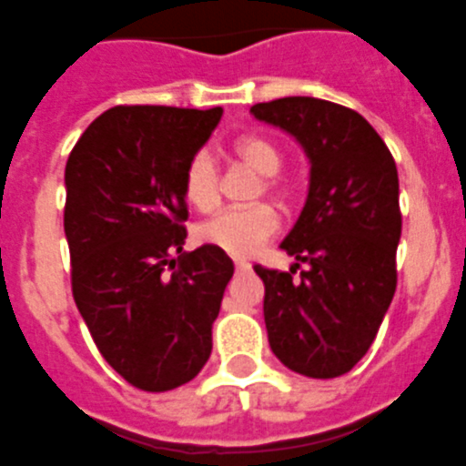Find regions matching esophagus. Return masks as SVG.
Segmentation results:
<instances>
[{
	"mask_svg": "<svg viewBox=\"0 0 466 466\" xmlns=\"http://www.w3.org/2000/svg\"><path fill=\"white\" fill-rule=\"evenodd\" d=\"M234 271L248 273V271H251V264H248V261H234Z\"/></svg>",
	"mask_w": 466,
	"mask_h": 466,
	"instance_id": "esophagus-1",
	"label": "esophagus"
}]
</instances>
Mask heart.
I'll list each match as a JSON object with an SVG mask.
<instances>
[{
	"label": "heart",
	"instance_id": "obj_1",
	"mask_svg": "<svg viewBox=\"0 0 466 466\" xmlns=\"http://www.w3.org/2000/svg\"><path fill=\"white\" fill-rule=\"evenodd\" d=\"M232 154L244 166L257 170L258 176H264L261 186H264L266 193H273L280 200H290L289 183L279 176L286 161H289V156H286L279 141L261 137V134H248V137H241L234 141ZM183 198L198 212H209V209L218 208L219 170L215 158L208 151H198L187 161L186 170H183ZM279 212L271 205L258 202V205H251V208L225 209L215 218L205 219L195 229V237L205 247L219 248L229 257L244 258L264 247L266 241L279 232Z\"/></svg>",
	"mask_w": 466,
	"mask_h": 466
}]
</instances>
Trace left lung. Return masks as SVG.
I'll return each instance as SVG.
<instances>
[{
  "mask_svg": "<svg viewBox=\"0 0 466 466\" xmlns=\"http://www.w3.org/2000/svg\"><path fill=\"white\" fill-rule=\"evenodd\" d=\"M251 115L293 134L310 158L308 200L280 244L298 264L254 266L268 344L290 371L335 379L367 354L396 293V161L360 112L328 99H271Z\"/></svg>",
  "mask_w": 466,
  "mask_h": 466,
  "instance_id": "1",
  "label": "left lung"
}]
</instances>
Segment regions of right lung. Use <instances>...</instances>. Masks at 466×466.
Masks as SVG:
<instances>
[{
	"label": "right lung",
	"instance_id": "obj_1",
	"mask_svg": "<svg viewBox=\"0 0 466 466\" xmlns=\"http://www.w3.org/2000/svg\"><path fill=\"white\" fill-rule=\"evenodd\" d=\"M222 106L119 105L66 163L73 298L99 354L124 381L161 393L193 381L234 273L225 251H183V170Z\"/></svg>",
	"mask_w": 466,
	"mask_h": 466
}]
</instances>
